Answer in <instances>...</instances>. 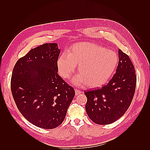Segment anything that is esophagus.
<instances>
[{
    "mask_svg": "<svg viewBox=\"0 0 150 150\" xmlns=\"http://www.w3.org/2000/svg\"><path fill=\"white\" fill-rule=\"evenodd\" d=\"M82 93V91L81 90H77V89H75V95L76 96H77L79 94H81Z\"/></svg>",
    "mask_w": 150,
    "mask_h": 150,
    "instance_id": "esophagus-1",
    "label": "esophagus"
}]
</instances>
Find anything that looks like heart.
<instances>
[{
  "mask_svg": "<svg viewBox=\"0 0 150 150\" xmlns=\"http://www.w3.org/2000/svg\"><path fill=\"white\" fill-rule=\"evenodd\" d=\"M119 60L113 51L92 43L81 42L72 46L68 54H60L57 66L61 77L69 79L78 66L80 74L73 79V83L94 88L106 84L112 78Z\"/></svg>",
  "mask_w": 150,
  "mask_h": 150,
  "instance_id": "b5f03b06",
  "label": "heart"
}]
</instances>
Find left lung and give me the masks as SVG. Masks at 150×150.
<instances>
[{
	"instance_id": "obj_1",
	"label": "left lung",
	"mask_w": 150,
	"mask_h": 150,
	"mask_svg": "<svg viewBox=\"0 0 150 150\" xmlns=\"http://www.w3.org/2000/svg\"><path fill=\"white\" fill-rule=\"evenodd\" d=\"M115 74L102 88L84 92L86 111L93 122L106 125L115 122L125 113L134 96L137 77L129 57L119 50Z\"/></svg>"
}]
</instances>
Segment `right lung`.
<instances>
[{
    "label": "right lung",
    "instance_id": "1",
    "mask_svg": "<svg viewBox=\"0 0 150 150\" xmlns=\"http://www.w3.org/2000/svg\"><path fill=\"white\" fill-rule=\"evenodd\" d=\"M60 53L56 43L42 44L19 59L12 72L11 90L19 111L43 129L62 124L75 96L73 88L58 75Z\"/></svg>",
    "mask_w": 150,
    "mask_h": 150
}]
</instances>
